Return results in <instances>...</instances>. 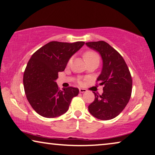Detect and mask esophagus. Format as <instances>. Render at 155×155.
<instances>
[{
	"mask_svg": "<svg viewBox=\"0 0 155 155\" xmlns=\"http://www.w3.org/2000/svg\"><path fill=\"white\" fill-rule=\"evenodd\" d=\"M87 91L85 89H84V88H80L79 89V92H81V93H84V92H85Z\"/></svg>",
	"mask_w": 155,
	"mask_h": 155,
	"instance_id": "34e87169",
	"label": "esophagus"
}]
</instances>
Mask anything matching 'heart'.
<instances>
[{
    "label": "heart",
    "instance_id": "b5f03b06",
    "mask_svg": "<svg viewBox=\"0 0 155 155\" xmlns=\"http://www.w3.org/2000/svg\"><path fill=\"white\" fill-rule=\"evenodd\" d=\"M84 58L87 64L94 63L99 64V63H100V55L97 54L96 52L93 51H86L84 54ZM71 61H72L71 58L69 60L68 63V65L71 63Z\"/></svg>",
    "mask_w": 155,
    "mask_h": 155
}]
</instances>
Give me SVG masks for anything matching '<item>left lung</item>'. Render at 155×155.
<instances>
[{
    "mask_svg": "<svg viewBox=\"0 0 155 155\" xmlns=\"http://www.w3.org/2000/svg\"><path fill=\"white\" fill-rule=\"evenodd\" d=\"M100 54L103 62L101 72L97 78L104 85L101 95L94 92V100L88 106L91 114L101 120H108L122 111L131 97L132 79L122 55L104 41L85 43Z\"/></svg>",
    "mask_w": 155,
    "mask_h": 155,
    "instance_id": "8db88e82",
    "label": "left lung"
}]
</instances>
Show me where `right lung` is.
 I'll use <instances>...</instances> for the list:
<instances>
[{
  "mask_svg": "<svg viewBox=\"0 0 155 155\" xmlns=\"http://www.w3.org/2000/svg\"><path fill=\"white\" fill-rule=\"evenodd\" d=\"M50 41L34 53L24 74L27 100L39 115L48 118L58 117L68 111L71 101L78 94L77 87L60 90L55 81L58 72L65 69L70 58L84 45Z\"/></svg>",
  "mask_w": 155,
  "mask_h": 155,
  "instance_id": "1",
  "label": "right lung"
}]
</instances>
